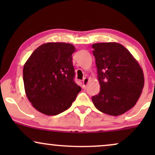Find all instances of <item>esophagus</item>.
<instances>
[{"mask_svg":"<svg viewBox=\"0 0 155 155\" xmlns=\"http://www.w3.org/2000/svg\"><path fill=\"white\" fill-rule=\"evenodd\" d=\"M89 78H87V77H85L84 79H83V87L84 88H86L87 87V84H88V82H89Z\"/></svg>","mask_w":155,"mask_h":155,"instance_id":"34e87169","label":"esophagus"}]
</instances>
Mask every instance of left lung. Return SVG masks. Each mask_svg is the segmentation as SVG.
I'll return each instance as SVG.
<instances>
[{"label": "left lung", "mask_w": 155, "mask_h": 155, "mask_svg": "<svg viewBox=\"0 0 155 155\" xmlns=\"http://www.w3.org/2000/svg\"><path fill=\"white\" fill-rule=\"evenodd\" d=\"M101 91L92 96L95 108L104 114L119 116L131 109L139 98L144 76L130 52L115 42L92 46Z\"/></svg>", "instance_id": "1"}]
</instances>
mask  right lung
<instances>
[{
  "label": "right lung",
  "instance_id": "add662e5",
  "mask_svg": "<svg viewBox=\"0 0 155 155\" xmlns=\"http://www.w3.org/2000/svg\"><path fill=\"white\" fill-rule=\"evenodd\" d=\"M71 44H44L37 48L23 68L28 100L35 109L54 116L70 108L81 87L74 81Z\"/></svg>",
  "mask_w": 155,
  "mask_h": 155
}]
</instances>
